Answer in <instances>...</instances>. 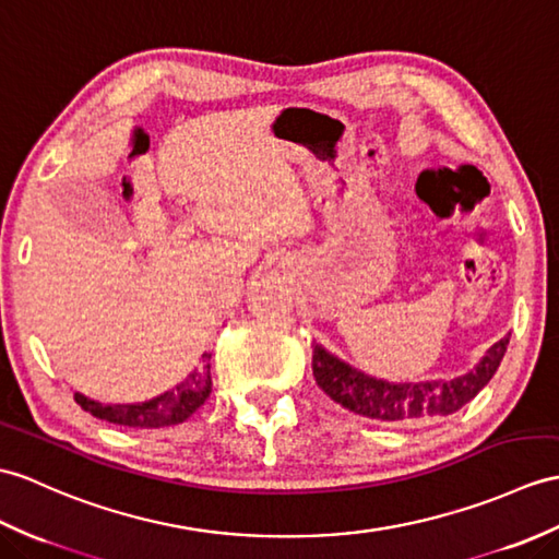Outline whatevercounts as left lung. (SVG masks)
<instances>
[{"label": "left lung", "instance_id": "obj_1", "mask_svg": "<svg viewBox=\"0 0 559 559\" xmlns=\"http://www.w3.org/2000/svg\"><path fill=\"white\" fill-rule=\"evenodd\" d=\"M510 335L492 345L481 361L464 376L452 381H421V383H388L373 379L365 371L345 365L343 359L314 345L311 371L317 385L341 407L373 421H405L424 417H448L474 400L478 391L492 379L500 361L508 353Z\"/></svg>", "mask_w": 559, "mask_h": 559}]
</instances>
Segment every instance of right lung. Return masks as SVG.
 <instances>
[{
    "instance_id": "right-lung-1",
    "label": "right lung",
    "mask_w": 559,
    "mask_h": 559,
    "mask_svg": "<svg viewBox=\"0 0 559 559\" xmlns=\"http://www.w3.org/2000/svg\"><path fill=\"white\" fill-rule=\"evenodd\" d=\"M210 359L212 355H202L204 365L190 371L183 383H178L174 391H166L159 397L138 402V405H102V402L90 400L81 393H75V402L93 417L128 428H164L183 424L212 393Z\"/></svg>"
}]
</instances>
